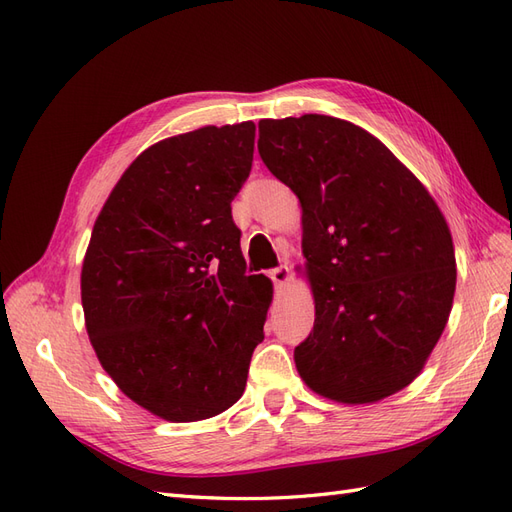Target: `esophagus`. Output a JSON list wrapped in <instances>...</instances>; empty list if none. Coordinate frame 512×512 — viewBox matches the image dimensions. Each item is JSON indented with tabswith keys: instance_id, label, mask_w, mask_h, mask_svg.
I'll return each mask as SVG.
<instances>
[{
	"instance_id": "34e87169",
	"label": "esophagus",
	"mask_w": 512,
	"mask_h": 512,
	"mask_svg": "<svg viewBox=\"0 0 512 512\" xmlns=\"http://www.w3.org/2000/svg\"><path fill=\"white\" fill-rule=\"evenodd\" d=\"M269 277L275 282L277 288H282V286H286L290 282V269L288 267H277V269H273L269 273Z\"/></svg>"
}]
</instances>
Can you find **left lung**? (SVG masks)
Here are the masks:
<instances>
[{
	"instance_id": "obj_1",
	"label": "left lung",
	"mask_w": 512,
	"mask_h": 512,
	"mask_svg": "<svg viewBox=\"0 0 512 512\" xmlns=\"http://www.w3.org/2000/svg\"><path fill=\"white\" fill-rule=\"evenodd\" d=\"M258 153L301 203L314 331L299 376L374 404L421 374L451 314L453 237L425 185L367 130L329 115L262 119Z\"/></svg>"
}]
</instances>
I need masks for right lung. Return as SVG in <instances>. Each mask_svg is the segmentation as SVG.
Returning <instances> with one entry per match:
<instances>
[{
	"label": "right lung",
	"mask_w": 512,
	"mask_h": 512,
	"mask_svg": "<svg viewBox=\"0 0 512 512\" xmlns=\"http://www.w3.org/2000/svg\"><path fill=\"white\" fill-rule=\"evenodd\" d=\"M254 136L243 121L151 145L106 198L87 245L89 342L121 393L170 423L237 404L265 339L273 284L245 275L230 211Z\"/></svg>",
	"instance_id": "1"
}]
</instances>
